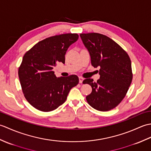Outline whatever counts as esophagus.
Segmentation results:
<instances>
[{"instance_id": "obj_1", "label": "esophagus", "mask_w": 151, "mask_h": 151, "mask_svg": "<svg viewBox=\"0 0 151 151\" xmlns=\"http://www.w3.org/2000/svg\"><path fill=\"white\" fill-rule=\"evenodd\" d=\"M79 82L81 83V84H82V82H83V81H84V78H83L82 76H79Z\"/></svg>"}]
</instances>
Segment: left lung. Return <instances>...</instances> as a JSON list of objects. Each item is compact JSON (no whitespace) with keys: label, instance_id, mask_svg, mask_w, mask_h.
Masks as SVG:
<instances>
[{"label":"left lung","instance_id":"left-lung-1","mask_svg":"<svg viewBox=\"0 0 151 151\" xmlns=\"http://www.w3.org/2000/svg\"><path fill=\"white\" fill-rule=\"evenodd\" d=\"M80 36L90 54L91 65L100 68V78L97 82L92 78L83 81L92 88L86 100L95 110H110L123 101L132 82L130 57L123 48L105 35L93 32L81 34Z\"/></svg>","mask_w":151,"mask_h":151}]
</instances>
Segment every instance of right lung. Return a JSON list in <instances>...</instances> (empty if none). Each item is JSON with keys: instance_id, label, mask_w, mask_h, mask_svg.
<instances>
[{"instance_id": "add662e5", "label": "right lung", "mask_w": 151, "mask_h": 151, "mask_svg": "<svg viewBox=\"0 0 151 151\" xmlns=\"http://www.w3.org/2000/svg\"><path fill=\"white\" fill-rule=\"evenodd\" d=\"M78 39L77 34H63L39 41L24 54L18 75L22 91L27 101L42 111L58 108L67 99L70 89L78 84L72 75L56 77L52 70L57 63H65V54Z\"/></svg>"}]
</instances>
